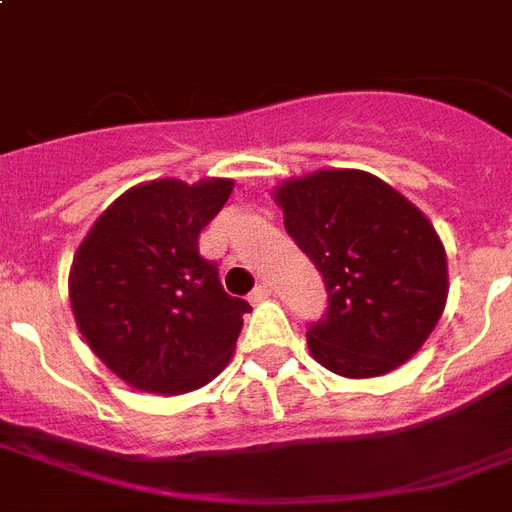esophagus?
Listing matches in <instances>:
<instances>
[{"mask_svg": "<svg viewBox=\"0 0 512 512\" xmlns=\"http://www.w3.org/2000/svg\"><path fill=\"white\" fill-rule=\"evenodd\" d=\"M273 289H271V284H257L255 289H252V295H249V300H252V303H260V300H265V297L271 295Z\"/></svg>", "mask_w": 512, "mask_h": 512, "instance_id": "34e87169", "label": "esophagus"}]
</instances>
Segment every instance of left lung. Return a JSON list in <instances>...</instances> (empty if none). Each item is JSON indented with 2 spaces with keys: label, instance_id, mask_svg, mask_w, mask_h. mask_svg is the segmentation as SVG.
<instances>
[{
  "label": "left lung",
  "instance_id": "left-lung-1",
  "mask_svg": "<svg viewBox=\"0 0 512 512\" xmlns=\"http://www.w3.org/2000/svg\"><path fill=\"white\" fill-rule=\"evenodd\" d=\"M284 228L327 284L308 348L329 372L380 377L422 348L449 295L446 252L428 217L361 170H319L276 188Z\"/></svg>",
  "mask_w": 512,
  "mask_h": 512
}]
</instances>
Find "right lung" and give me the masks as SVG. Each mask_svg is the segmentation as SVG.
I'll use <instances>...</instances> for the list:
<instances>
[{
	"label": "right lung",
	"instance_id": "obj_1",
	"mask_svg": "<svg viewBox=\"0 0 512 512\" xmlns=\"http://www.w3.org/2000/svg\"><path fill=\"white\" fill-rule=\"evenodd\" d=\"M233 180H151L122 193L74 255L68 297L92 353L127 385L177 396L231 361L247 300L231 297L199 233Z\"/></svg>",
	"mask_w": 512,
	"mask_h": 512
}]
</instances>
